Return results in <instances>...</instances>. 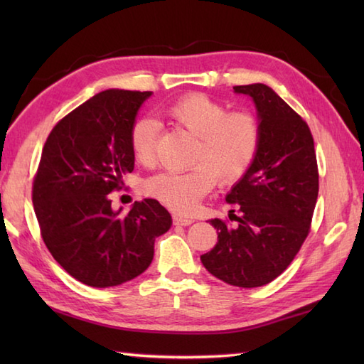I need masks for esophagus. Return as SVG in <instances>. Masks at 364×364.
Listing matches in <instances>:
<instances>
[{"instance_id": "34e87169", "label": "esophagus", "mask_w": 364, "mask_h": 364, "mask_svg": "<svg viewBox=\"0 0 364 364\" xmlns=\"http://www.w3.org/2000/svg\"><path fill=\"white\" fill-rule=\"evenodd\" d=\"M192 222H194V219H191V218H183V215H178V214L173 215V223H175V225L188 227V225H191Z\"/></svg>"}]
</instances>
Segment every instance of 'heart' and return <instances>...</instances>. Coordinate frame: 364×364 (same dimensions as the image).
I'll return each mask as SVG.
<instances>
[{
	"label": "heart",
	"instance_id": "b5f03b06",
	"mask_svg": "<svg viewBox=\"0 0 364 364\" xmlns=\"http://www.w3.org/2000/svg\"><path fill=\"white\" fill-rule=\"evenodd\" d=\"M176 127L197 137L188 172H162L144 184L146 196L178 214H192L215 180L233 184L249 172L261 144V123L247 111H231L225 103L205 94H188L166 107ZM159 125L151 117H137L129 127L128 141L137 162L156 161Z\"/></svg>",
	"mask_w": 364,
	"mask_h": 364
}]
</instances>
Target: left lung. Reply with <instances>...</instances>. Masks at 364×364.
Returning <instances> with one entry per match:
<instances>
[{"instance_id": "left-lung-1", "label": "left lung", "mask_w": 364, "mask_h": 364, "mask_svg": "<svg viewBox=\"0 0 364 364\" xmlns=\"http://www.w3.org/2000/svg\"><path fill=\"white\" fill-rule=\"evenodd\" d=\"M253 98L261 144L249 172L227 196L237 208L211 219L218 244L200 257L210 274L237 288H258L283 274L310 233L319 172L310 127L266 84L235 86Z\"/></svg>"}]
</instances>
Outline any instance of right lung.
I'll list each match as a JSON object with an SVG mask.
<instances>
[{"label": "right lung", "mask_w": 364, "mask_h": 364, "mask_svg": "<svg viewBox=\"0 0 364 364\" xmlns=\"http://www.w3.org/2000/svg\"><path fill=\"white\" fill-rule=\"evenodd\" d=\"M151 92L109 89L60 119L43 145L33 181L41 235L53 258L76 280L109 288L150 266L154 239L172 225L158 200L112 211L111 192L134 168L128 133Z\"/></svg>", "instance_id": "obj_1"}]
</instances>
